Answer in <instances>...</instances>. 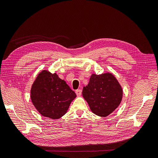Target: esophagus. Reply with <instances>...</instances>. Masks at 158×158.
Instances as JSON below:
<instances>
[{
	"instance_id": "esophagus-1",
	"label": "esophagus",
	"mask_w": 158,
	"mask_h": 158,
	"mask_svg": "<svg viewBox=\"0 0 158 158\" xmlns=\"http://www.w3.org/2000/svg\"><path fill=\"white\" fill-rule=\"evenodd\" d=\"M76 94L77 95V96H80L81 94H82V90L81 89H76Z\"/></svg>"
}]
</instances>
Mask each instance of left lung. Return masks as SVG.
Segmentation results:
<instances>
[{
    "label": "left lung",
    "mask_w": 158,
    "mask_h": 158,
    "mask_svg": "<svg viewBox=\"0 0 158 158\" xmlns=\"http://www.w3.org/2000/svg\"><path fill=\"white\" fill-rule=\"evenodd\" d=\"M82 95L94 114L107 117L121 103L123 89L112 74H93L88 85L83 88Z\"/></svg>",
    "instance_id": "obj_1"
}]
</instances>
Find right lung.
I'll use <instances>...</instances> for the list:
<instances>
[{
	"label": "right lung",
	"mask_w": 158,
	"mask_h": 158,
	"mask_svg": "<svg viewBox=\"0 0 158 158\" xmlns=\"http://www.w3.org/2000/svg\"><path fill=\"white\" fill-rule=\"evenodd\" d=\"M76 97L65 81L47 70L41 72L31 89L33 106L43 116L52 119L63 117Z\"/></svg>",
	"instance_id": "add662e5"
}]
</instances>
